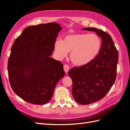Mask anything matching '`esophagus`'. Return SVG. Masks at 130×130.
Returning a JSON list of instances; mask_svg holds the SVG:
<instances>
[{
    "mask_svg": "<svg viewBox=\"0 0 130 130\" xmlns=\"http://www.w3.org/2000/svg\"><path fill=\"white\" fill-rule=\"evenodd\" d=\"M63 68H64L65 73H67L68 72V71H69L70 68H69V66L68 64H64L63 66Z\"/></svg>",
    "mask_w": 130,
    "mask_h": 130,
    "instance_id": "1",
    "label": "esophagus"
}]
</instances>
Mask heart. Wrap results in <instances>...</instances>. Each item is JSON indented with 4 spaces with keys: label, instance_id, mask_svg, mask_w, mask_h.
<instances>
[{
    "label": "heart",
    "instance_id": "heart-1",
    "mask_svg": "<svg viewBox=\"0 0 130 130\" xmlns=\"http://www.w3.org/2000/svg\"><path fill=\"white\" fill-rule=\"evenodd\" d=\"M102 46L101 38L96 34H74L67 35L62 41H56L55 52L62 59L70 52V59L76 66L88 63L99 54Z\"/></svg>",
    "mask_w": 130,
    "mask_h": 130
}]
</instances>
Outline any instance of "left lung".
Returning <instances> with one entry per match:
<instances>
[{
	"label": "left lung",
	"instance_id": "left-lung-1",
	"mask_svg": "<svg viewBox=\"0 0 130 130\" xmlns=\"http://www.w3.org/2000/svg\"><path fill=\"white\" fill-rule=\"evenodd\" d=\"M82 30L94 31L102 40L101 50L93 60L68 72L74 99L78 104L88 105L103 99L115 83L118 53L107 32L94 27Z\"/></svg>",
	"mask_w": 130,
	"mask_h": 130
}]
</instances>
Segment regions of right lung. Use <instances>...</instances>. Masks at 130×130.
<instances>
[{"label":"right lung","instance_id":"add662e5","mask_svg":"<svg viewBox=\"0 0 130 130\" xmlns=\"http://www.w3.org/2000/svg\"><path fill=\"white\" fill-rule=\"evenodd\" d=\"M62 29L56 23L28 26L12 46L7 63L10 84L27 103H48L57 83L64 76L63 64L50 57Z\"/></svg>","mask_w":130,"mask_h":130}]
</instances>
